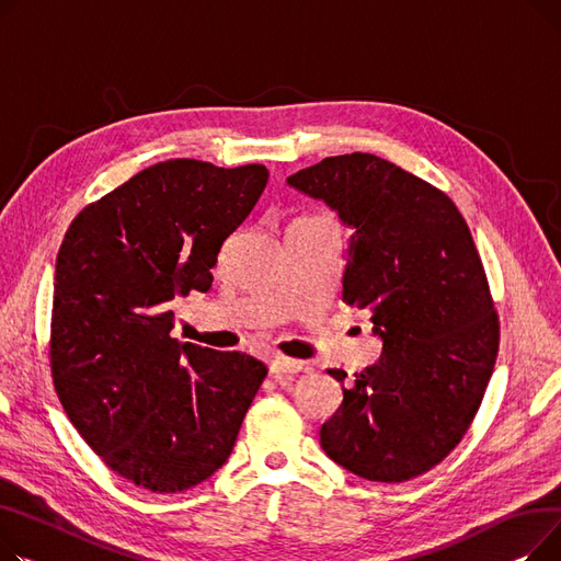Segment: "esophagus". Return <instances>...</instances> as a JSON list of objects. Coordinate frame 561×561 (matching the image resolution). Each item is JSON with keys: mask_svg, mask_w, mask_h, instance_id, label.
Here are the masks:
<instances>
[{"mask_svg": "<svg viewBox=\"0 0 561 561\" xmlns=\"http://www.w3.org/2000/svg\"><path fill=\"white\" fill-rule=\"evenodd\" d=\"M301 369H304V362L291 359V357H283V355H276V357L270 362V371H272V376H276V378L287 376V374H299Z\"/></svg>", "mask_w": 561, "mask_h": 561, "instance_id": "obj_1", "label": "esophagus"}]
</instances>
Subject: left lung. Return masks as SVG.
Wrapping results in <instances>:
<instances>
[{
    "label": "left lung",
    "instance_id": "8db88e82",
    "mask_svg": "<svg viewBox=\"0 0 561 561\" xmlns=\"http://www.w3.org/2000/svg\"><path fill=\"white\" fill-rule=\"evenodd\" d=\"M287 183L353 228L342 299L369 310L382 340L376 365L342 387L321 448L374 482L431 471L469 431L499 355L471 230L442 190L374 153L323 158Z\"/></svg>",
    "mask_w": 561,
    "mask_h": 561
}]
</instances>
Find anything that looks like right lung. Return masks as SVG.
I'll return each mask as SVG.
<instances>
[{
    "label": "right lung",
    "instance_id": "right-lung-1",
    "mask_svg": "<svg viewBox=\"0 0 561 561\" xmlns=\"http://www.w3.org/2000/svg\"><path fill=\"white\" fill-rule=\"evenodd\" d=\"M265 164L156 162L70 224L56 257L51 378L106 467L153 493L210 478L236 446L267 367L181 344L172 306L208 291L224 240L265 190Z\"/></svg>",
    "mask_w": 561,
    "mask_h": 561
}]
</instances>
